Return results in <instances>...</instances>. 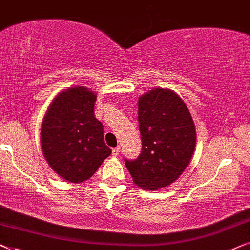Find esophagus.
<instances>
[{"label":"esophagus","mask_w":250,"mask_h":250,"mask_svg":"<svg viewBox=\"0 0 250 250\" xmlns=\"http://www.w3.org/2000/svg\"><path fill=\"white\" fill-rule=\"evenodd\" d=\"M120 151H121V148H120V146H118V147H115V148H113V149H112V155H113V156H119Z\"/></svg>","instance_id":"34e87169"}]
</instances>
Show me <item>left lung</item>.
Segmentation results:
<instances>
[{
  "label": "left lung",
  "instance_id": "obj_1",
  "mask_svg": "<svg viewBox=\"0 0 250 250\" xmlns=\"http://www.w3.org/2000/svg\"><path fill=\"white\" fill-rule=\"evenodd\" d=\"M138 123L142 153L125 160V167L138 188H167L183 174L194 152L197 132L191 113L175 91L155 88L138 98Z\"/></svg>",
  "mask_w": 250,
  "mask_h": 250
}]
</instances>
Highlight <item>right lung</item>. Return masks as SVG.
I'll return each mask as SVG.
<instances>
[{
	"label": "right lung",
	"instance_id": "obj_1",
	"mask_svg": "<svg viewBox=\"0 0 250 250\" xmlns=\"http://www.w3.org/2000/svg\"><path fill=\"white\" fill-rule=\"evenodd\" d=\"M96 99L85 86H69L53 98L43 118V155L56 174L71 183L90 178L112 152L95 118Z\"/></svg>",
	"mask_w": 250,
	"mask_h": 250
}]
</instances>
